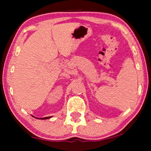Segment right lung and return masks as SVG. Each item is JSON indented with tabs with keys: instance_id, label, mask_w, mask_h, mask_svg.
Returning <instances> with one entry per match:
<instances>
[{
	"instance_id": "obj_1",
	"label": "right lung",
	"mask_w": 151,
	"mask_h": 151,
	"mask_svg": "<svg viewBox=\"0 0 151 151\" xmlns=\"http://www.w3.org/2000/svg\"><path fill=\"white\" fill-rule=\"evenodd\" d=\"M33 117H35L36 119H41V120H45V119H50L52 116H47V117H44V118H37V117H35L34 116H32Z\"/></svg>"
}]
</instances>
